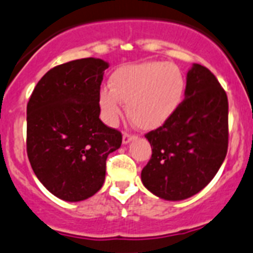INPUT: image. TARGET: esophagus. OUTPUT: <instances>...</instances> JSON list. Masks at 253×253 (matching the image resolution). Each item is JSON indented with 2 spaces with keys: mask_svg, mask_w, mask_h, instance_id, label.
I'll use <instances>...</instances> for the list:
<instances>
[{
  "mask_svg": "<svg viewBox=\"0 0 253 253\" xmlns=\"http://www.w3.org/2000/svg\"><path fill=\"white\" fill-rule=\"evenodd\" d=\"M133 138H134L133 134L124 133V136H122V143H124V145H128V143L131 142V141L133 140Z\"/></svg>",
  "mask_w": 253,
  "mask_h": 253,
  "instance_id": "34e87169",
  "label": "esophagus"
}]
</instances>
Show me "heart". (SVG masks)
<instances>
[{
  "label": "heart",
  "mask_w": 253,
  "mask_h": 253,
  "mask_svg": "<svg viewBox=\"0 0 253 253\" xmlns=\"http://www.w3.org/2000/svg\"><path fill=\"white\" fill-rule=\"evenodd\" d=\"M185 93V77L176 65L161 61L117 68L110 87L98 91L103 119L115 124L127 103V113L138 128L156 129L166 124L178 108Z\"/></svg>",
  "instance_id": "heart-1"
}]
</instances>
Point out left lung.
Masks as SVG:
<instances>
[{
    "label": "left lung",
    "mask_w": 253,
    "mask_h": 253,
    "mask_svg": "<svg viewBox=\"0 0 253 253\" xmlns=\"http://www.w3.org/2000/svg\"><path fill=\"white\" fill-rule=\"evenodd\" d=\"M146 138L152 156L141 181L153 195L181 201L211 182L227 153L228 101L209 68L193 63L186 77L185 100Z\"/></svg>",
    "instance_id": "left-lung-1"
}]
</instances>
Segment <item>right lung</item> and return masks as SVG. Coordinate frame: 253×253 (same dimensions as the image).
<instances>
[{
	"label": "right lung",
	"mask_w": 253,
	"mask_h": 253,
	"mask_svg": "<svg viewBox=\"0 0 253 253\" xmlns=\"http://www.w3.org/2000/svg\"><path fill=\"white\" fill-rule=\"evenodd\" d=\"M108 62L81 58L42 77L27 103V156L40 182L67 202L87 200L105 182L106 160L122 134L100 120L98 91Z\"/></svg>",
	"instance_id": "right-lung-1"
}]
</instances>
